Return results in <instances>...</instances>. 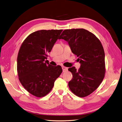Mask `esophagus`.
Listing matches in <instances>:
<instances>
[{
	"label": "esophagus",
	"instance_id": "1",
	"mask_svg": "<svg viewBox=\"0 0 122 122\" xmlns=\"http://www.w3.org/2000/svg\"><path fill=\"white\" fill-rule=\"evenodd\" d=\"M62 71H63V72H65L66 71H67L68 69V68L66 67H64V66H62Z\"/></svg>",
	"mask_w": 122,
	"mask_h": 122
}]
</instances>
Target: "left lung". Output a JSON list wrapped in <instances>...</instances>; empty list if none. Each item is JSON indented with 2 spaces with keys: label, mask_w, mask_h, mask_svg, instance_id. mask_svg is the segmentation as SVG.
Listing matches in <instances>:
<instances>
[{
  "label": "left lung",
  "mask_w": 122,
  "mask_h": 122,
  "mask_svg": "<svg viewBox=\"0 0 122 122\" xmlns=\"http://www.w3.org/2000/svg\"><path fill=\"white\" fill-rule=\"evenodd\" d=\"M60 39L68 42L81 64L78 70L75 67L68 69L73 75L69 88L77 96L86 97L97 89L105 76V53L100 41L83 28L66 29Z\"/></svg>",
  "instance_id": "1"
}]
</instances>
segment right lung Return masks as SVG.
<instances>
[{
  "mask_svg": "<svg viewBox=\"0 0 122 122\" xmlns=\"http://www.w3.org/2000/svg\"><path fill=\"white\" fill-rule=\"evenodd\" d=\"M41 30L31 33L20 48L17 57V73L25 89L36 97H43L52 89L54 83L62 72L61 66L49 64V53L62 32Z\"/></svg>",
  "mask_w": 122,
  "mask_h": 122,
  "instance_id": "add662e5",
  "label": "right lung"
}]
</instances>
